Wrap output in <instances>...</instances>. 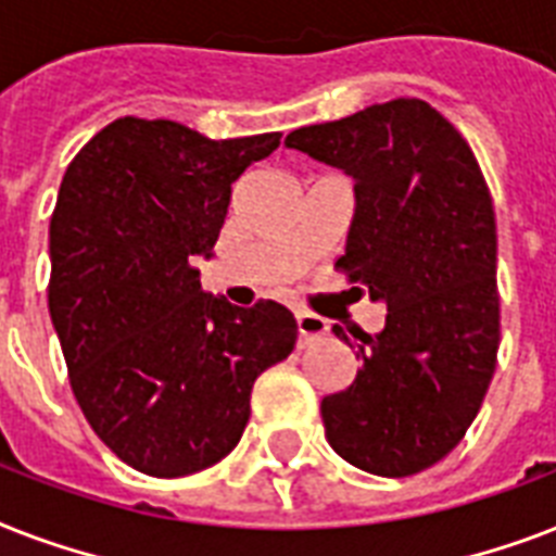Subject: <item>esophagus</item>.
<instances>
[{"label":"esophagus","mask_w":556,"mask_h":556,"mask_svg":"<svg viewBox=\"0 0 556 556\" xmlns=\"http://www.w3.org/2000/svg\"><path fill=\"white\" fill-rule=\"evenodd\" d=\"M296 331H300V346H305L308 340L329 334V320H323L312 312H296Z\"/></svg>","instance_id":"obj_1"}]
</instances>
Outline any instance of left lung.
Masks as SVG:
<instances>
[{
	"mask_svg": "<svg viewBox=\"0 0 556 556\" xmlns=\"http://www.w3.org/2000/svg\"><path fill=\"white\" fill-rule=\"evenodd\" d=\"M286 147L355 181L338 265L387 305V326L352 331L357 344L331 329L357 349L361 369L323 397L326 439L366 473H421L473 424L500 352L496 216L479 161L415 98L294 129Z\"/></svg>",
	"mask_w": 556,
	"mask_h": 556,
	"instance_id": "obj_1",
	"label": "left lung"
}]
</instances>
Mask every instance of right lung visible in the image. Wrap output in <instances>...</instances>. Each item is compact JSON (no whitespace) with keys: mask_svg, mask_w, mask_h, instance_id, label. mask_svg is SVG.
Wrapping results in <instances>:
<instances>
[{"mask_svg":"<svg viewBox=\"0 0 556 556\" xmlns=\"http://www.w3.org/2000/svg\"><path fill=\"white\" fill-rule=\"evenodd\" d=\"M279 132L213 141L176 121L117 117L68 164L48 251V312L77 404L100 441L161 479L239 444L251 389L291 355L286 305L201 291L233 181Z\"/></svg>","mask_w":556,"mask_h":556,"instance_id":"add662e5","label":"right lung"}]
</instances>
